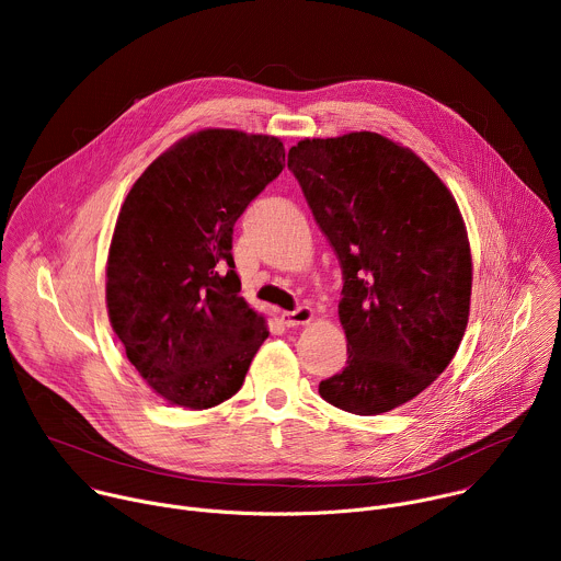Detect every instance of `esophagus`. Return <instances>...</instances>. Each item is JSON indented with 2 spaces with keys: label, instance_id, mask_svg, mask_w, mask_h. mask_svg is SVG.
I'll use <instances>...</instances> for the list:
<instances>
[{
  "label": "esophagus",
  "instance_id": "34e87169",
  "mask_svg": "<svg viewBox=\"0 0 561 561\" xmlns=\"http://www.w3.org/2000/svg\"><path fill=\"white\" fill-rule=\"evenodd\" d=\"M282 317H284V324H286L288 329H299V327H308V324L312 322L314 312H312V308H308V306H299L297 310L284 312Z\"/></svg>",
  "mask_w": 561,
  "mask_h": 561
}]
</instances>
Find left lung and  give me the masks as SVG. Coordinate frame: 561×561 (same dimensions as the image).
I'll use <instances>...</instances> for the list:
<instances>
[{"label": "left lung", "instance_id": "8db88e82", "mask_svg": "<svg viewBox=\"0 0 561 561\" xmlns=\"http://www.w3.org/2000/svg\"><path fill=\"white\" fill-rule=\"evenodd\" d=\"M288 169L344 273L348 359L319 394L353 415L388 413L446 370L466 333L472 257L461 210L420 154L370 130L306 137Z\"/></svg>", "mask_w": 561, "mask_h": 561}]
</instances>
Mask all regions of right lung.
Listing matches in <instances>:
<instances>
[{"instance_id": "add662e5", "label": "right lung", "mask_w": 561, "mask_h": 561, "mask_svg": "<svg viewBox=\"0 0 561 561\" xmlns=\"http://www.w3.org/2000/svg\"><path fill=\"white\" fill-rule=\"evenodd\" d=\"M275 135L204 128L167 148L130 186L106 260L113 333L169 404L230 399L268 337L239 295L232 226L284 169Z\"/></svg>"}]
</instances>
